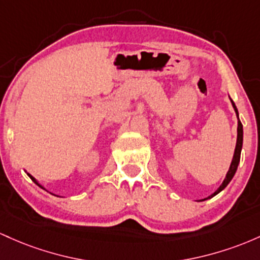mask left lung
Instances as JSON below:
<instances>
[{
	"instance_id": "obj_1",
	"label": "left lung",
	"mask_w": 260,
	"mask_h": 260,
	"mask_svg": "<svg viewBox=\"0 0 260 260\" xmlns=\"http://www.w3.org/2000/svg\"><path fill=\"white\" fill-rule=\"evenodd\" d=\"M230 101H231L232 103V107L233 109H235V113H236V116H237L238 119V126H237V141H236V148H235V153H233V157H232V162L231 165H230V168H229V172H227L226 177H224L222 184L220 185V188L217 189L216 191H215L214 194L210 195L208 199L210 198L215 197V195H217L220 191H222L224 188H226L227 185H229V183L231 182L233 176H235L236 171H237V167L238 165H240V159H241V151H242V145H243V126H242V122L240 120V115H238V110H237V107H236V104L233 103V101L231 98H230ZM205 200V199H204Z\"/></svg>"
}]
</instances>
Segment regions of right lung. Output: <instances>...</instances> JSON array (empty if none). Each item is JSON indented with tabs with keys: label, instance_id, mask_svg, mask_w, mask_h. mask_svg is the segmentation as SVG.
<instances>
[{
	"label": "right lung",
	"instance_id": "obj_1",
	"mask_svg": "<svg viewBox=\"0 0 260 260\" xmlns=\"http://www.w3.org/2000/svg\"><path fill=\"white\" fill-rule=\"evenodd\" d=\"M25 173H27V174H28V177H29V178H30V179H31V180H33V182H34V183H36V184H37L38 186H40V188H42V189H44V190H46V188H45V186H44V185H42V184H40V183H39V182H38V180H37V179H36V178H34L33 176H31V174H29L27 171H25ZM46 191H49V190H46ZM49 193H50V191H49ZM50 194H52V193H50ZM52 195H55V194H52ZM55 197H59V195H55Z\"/></svg>",
	"mask_w": 260,
	"mask_h": 260
}]
</instances>
